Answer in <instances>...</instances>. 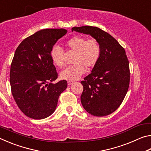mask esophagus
I'll return each mask as SVG.
<instances>
[{"label":"esophagus","mask_w":151,"mask_h":151,"mask_svg":"<svg viewBox=\"0 0 151 151\" xmlns=\"http://www.w3.org/2000/svg\"><path fill=\"white\" fill-rule=\"evenodd\" d=\"M67 83H68V85H73V84L74 83V82L73 81H68V82H67Z\"/></svg>","instance_id":"1"}]
</instances>
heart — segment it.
I'll return each mask as SVG.
<instances>
[{
    "label": "heart",
    "mask_w": 151,
    "mask_h": 151,
    "mask_svg": "<svg viewBox=\"0 0 151 151\" xmlns=\"http://www.w3.org/2000/svg\"><path fill=\"white\" fill-rule=\"evenodd\" d=\"M68 50L75 52L73 63L60 73V78L64 80H77L86 72V68L96 65L101 55V47L96 39H87L83 36H75L66 42ZM52 63L58 67H63L64 50L58 45L53 46L50 51Z\"/></svg>",
    "instance_id": "obj_1"
}]
</instances>
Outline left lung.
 Returning <instances> with one entry per match:
<instances>
[{
    "label": "left lung",
    "instance_id": "1",
    "mask_svg": "<svg viewBox=\"0 0 151 151\" xmlns=\"http://www.w3.org/2000/svg\"><path fill=\"white\" fill-rule=\"evenodd\" d=\"M72 31L91 35L101 47L99 61L81 81L82 105L93 116L109 115L121 105L129 88V63L125 50L114 38L99 28L73 27Z\"/></svg>",
    "mask_w": 151,
    "mask_h": 151
}]
</instances>
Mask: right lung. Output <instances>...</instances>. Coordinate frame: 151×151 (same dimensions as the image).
Listing matches in <instances>:
<instances>
[{"label": "right lung", "instance_id": "1", "mask_svg": "<svg viewBox=\"0 0 151 151\" xmlns=\"http://www.w3.org/2000/svg\"><path fill=\"white\" fill-rule=\"evenodd\" d=\"M64 29H42L20 42L12 59L10 83L12 96L23 113L33 119L51 115L67 82L52 83L58 77L50 57L57 40L66 34Z\"/></svg>", "mask_w": 151, "mask_h": 151}]
</instances>
